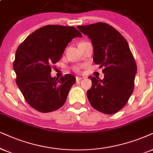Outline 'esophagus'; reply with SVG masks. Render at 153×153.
<instances>
[{
  "label": "esophagus",
  "mask_w": 153,
  "mask_h": 153,
  "mask_svg": "<svg viewBox=\"0 0 153 153\" xmlns=\"http://www.w3.org/2000/svg\"><path fill=\"white\" fill-rule=\"evenodd\" d=\"M82 78H83V77H79V76H76V80H77V81H79V80H82Z\"/></svg>",
  "instance_id": "34e87169"
}]
</instances>
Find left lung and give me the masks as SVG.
<instances>
[{
    "label": "left lung",
    "instance_id": "left-lung-1",
    "mask_svg": "<svg viewBox=\"0 0 153 153\" xmlns=\"http://www.w3.org/2000/svg\"><path fill=\"white\" fill-rule=\"evenodd\" d=\"M77 28L91 39L94 63L104 67L102 80L89 77L92 83L87 92L89 102L102 113H117L124 107L133 93L137 73L136 61L128 42L107 23L98 22Z\"/></svg>",
    "mask_w": 153,
    "mask_h": 153
}]
</instances>
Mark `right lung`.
Listing matches in <instances>:
<instances>
[{"label":"right lung","instance_id":"1","mask_svg":"<svg viewBox=\"0 0 153 153\" xmlns=\"http://www.w3.org/2000/svg\"><path fill=\"white\" fill-rule=\"evenodd\" d=\"M81 36L74 27L49 25L34 31L18 46L13 63L17 85L34 109L47 113L64 104L75 78L70 74L52 78L51 66L73 38Z\"/></svg>","mask_w":153,"mask_h":153}]
</instances>
